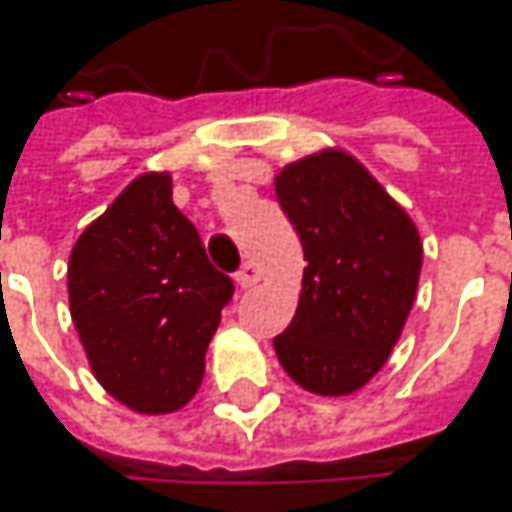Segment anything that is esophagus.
<instances>
[{"mask_svg":"<svg viewBox=\"0 0 512 512\" xmlns=\"http://www.w3.org/2000/svg\"><path fill=\"white\" fill-rule=\"evenodd\" d=\"M234 280H237L240 289H249V286H255L257 280H260V269H257L252 260H246V263L240 266V272L234 275Z\"/></svg>","mask_w":512,"mask_h":512,"instance_id":"34e87169","label":"esophagus"}]
</instances>
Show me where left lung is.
I'll list each match as a JSON object with an SVG mask.
<instances>
[{
  "mask_svg": "<svg viewBox=\"0 0 512 512\" xmlns=\"http://www.w3.org/2000/svg\"><path fill=\"white\" fill-rule=\"evenodd\" d=\"M275 191L306 260L298 312L272 341L280 367L309 392H355L401 338L421 272V237L344 151L286 166Z\"/></svg>",
  "mask_w": 512,
  "mask_h": 512,
  "instance_id": "left-lung-1",
  "label": "left lung"
}]
</instances>
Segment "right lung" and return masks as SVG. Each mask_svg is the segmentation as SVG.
I'll return each mask as SVG.
<instances>
[{"label": "right lung", "instance_id": "right-lung-1", "mask_svg": "<svg viewBox=\"0 0 512 512\" xmlns=\"http://www.w3.org/2000/svg\"><path fill=\"white\" fill-rule=\"evenodd\" d=\"M234 283L171 203V177L143 174L79 234L68 263L71 318L108 395L134 412L186 407Z\"/></svg>", "mask_w": 512, "mask_h": 512}]
</instances>
